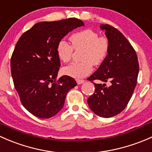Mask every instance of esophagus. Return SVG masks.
Segmentation results:
<instances>
[{
    "label": "esophagus",
    "instance_id": "34e87169",
    "mask_svg": "<svg viewBox=\"0 0 152 152\" xmlns=\"http://www.w3.org/2000/svg\"><path fill=\"white\" fill-rule=\"evenodd\" d=\"M76 82H77V83L78 84V85H80V84L83 83L85 82V80H79V79H77V80H76Z\"/></svg>",
    "mask_w": 152,
    "mask_h": 152
}]
</instances>
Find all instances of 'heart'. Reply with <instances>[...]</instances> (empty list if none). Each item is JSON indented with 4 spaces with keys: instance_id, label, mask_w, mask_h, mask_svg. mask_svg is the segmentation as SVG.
I'll return each instance as SVG.
<instances>
[{
    "instance_id": "b5f03b06",
    "label": "heart",
    "mask_w": 152,
    "mask_h": 152,
    "mask_svg": "<svg viewBox=\"0 0 152 152\" xmlns=\"http://www.w3.org/2000/svg\"><path fill=\"white\" fill-rule=\"evenodd\" d=\"M72 45L65 39L59 40L56 45L58 57L63 62L71 60L75 50L83 48L80 62H72L63 69V73L74 78H83L93 71V64L99 65L108 56L110 42L104 37H99L96 31L85 29L74 33L70 37Z\"/></svg>"
}]
</instances>
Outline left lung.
<instances>
[{"label":"left lung","instance_id":"1","mask_svg":"<svg viewBox=\"0 0 152 152\" xmlns=\"http://www.w3.org/2000/svg\"><path fill=\"white\" fill-rule=\"evenodd\" d=\"M110 42V51L98 69L88 78L110 82L106 84L94 83V93L88 99L91 110L99 116L110 118L125 109L137 84L139 64L135 50L126 37L110 25H102Z\"/></svg>","mask_w":152,"mask_h":152}]
</instances>
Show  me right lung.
Masks as SVG:
<instances>
[{"instance_id": "right-lung-1", "label": "right lung", "mask_w": 152, "mask_h": 152, "mask_svg": "<svg viewBox=\"0 0 152 152\" xmlns=\"http://www.w3.org/2000/svg\"><path fill=\"white\" fill-rule=\"evenodd\" d=\"M84 26L82 20L69 18L34 25L20 37L11 58L14 86L25 108L41 118L57 114L66 95L77 86L74 78L57 79L61 66L56 45L69 32Z\"/></svg>"}]
</instances>
